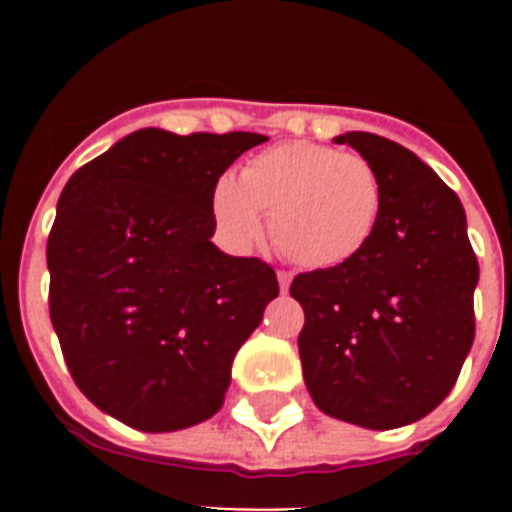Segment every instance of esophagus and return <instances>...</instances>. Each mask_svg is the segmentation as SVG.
<instances>
[{"instance_id":"esophagus-1","label":"esophagus","mask_w":512,"mask_h":512,"mask_svg":"<svg viewBox=\"0 0 512 512\" xmlns=\"http://www.w3.org/2000/svg\"><path fill=\"white\" fill-rule=\"evenodd\" d=\"M277 279H279V289H282V295H287L289 284H292V274H289V271H279Z\"/></svg>"}]
</instances>
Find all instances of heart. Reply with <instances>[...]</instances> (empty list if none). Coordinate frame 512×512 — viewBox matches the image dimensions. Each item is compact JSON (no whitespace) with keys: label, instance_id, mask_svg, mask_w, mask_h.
<instances>
[{"label":"heart","instance_id":"b5f03b06","mask_svg":"<svg viewBox=\"0 0 512 512\" xmlns=\"http://www.w3.org/2000/svg\"><path fill=\"white\" fill-rule=\"evenodd\" d=\"M271 215L279 251L307 269L351 264L369 248L384 215V184L366 158L292 140L266 148L212 189V217L225 241L246 251Z\"/></svg>","mask_w":512,"mask_h":512}]
</instances>
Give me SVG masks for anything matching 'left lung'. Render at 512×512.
Here are the masks:
<instances>
[{"label": "left lung", "instance_id": "8db88e82", "mask_svg": "<svg viewBox=\"0 0 512 512\" xmlns=\"http://www.w3.org/2000/svg\"><path fill=\"white\" fill-rule=\"evenodd\" d=\"M384 184V215L359 259L297 274V346L312 402L346 423L390 431L436 410L474 341L479 264L454 189L413 151L374 133L333 138Z\"/></svg>", "mask_w": 512, "mask_h": 512}]
</instances>
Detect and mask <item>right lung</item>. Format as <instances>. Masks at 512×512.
<instances>
[{
  "instance_id": "add662e5",
  "label": "right lung",
  "mask_w": 512,
  "mask_h": 512,
  "mask_svg": "<svg viewBox=\"0 0 512 512\" xmlns=\"http://www.w3.org/2000/svg\"><path fill=\"white\" fill-rule=\"evenodd\" d=\"M256 133L143 128L71 176L48 235L51 323L102 413L146 433L223 408L238 348L279 295L261 259L212 243V189Z\"/></svg>"
}]
</instances>
